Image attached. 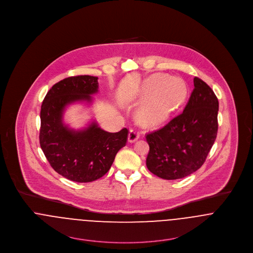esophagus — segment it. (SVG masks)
I'll return each mask as SVG.
<instances>
[{
	"instance_id": "esophagus-1",
	"label": "esophagus",
	"mask_w": 253,
	"mask_h": 253,
	"mask_svg": "<svg viewBox=\"0 0 253 253\" xmlns=\"http://www.w3.org/2000/svg\"><path fill=\"white\" fill-rule=\"evenodd\" d=\"M140 136V133H139V131L137 130H135V129H130L129 130V133H128V137H127V140H128V142H130V143H133V142H135L136 140H137L138 138Z\"/></svg>"
}]
</instances>
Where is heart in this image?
Listing matches in <instances>:
<instances>
[{
	"label": "heart",
	"instance_id": "1",
	"mask_svg": "<svg viewBox=\"0 0 253 253\" xmlns=\"http://www.w3.org/2000/svg\"><path fill=\"white\" fill-rule=\"evenodd\" d=\"M187 96V87L179 77L154 74L148 77L141 89V97L147 102L140 110L146 124H159L177 111Z\"/></svg>",
	"mask_w": 253,
	"mask_h": 253
}]
</instances>
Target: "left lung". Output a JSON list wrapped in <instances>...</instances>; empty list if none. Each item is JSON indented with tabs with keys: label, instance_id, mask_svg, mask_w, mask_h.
Masks as SVG:
<instances>
[{
	"label": "left lung",
	"instance_id": "1",
	"mask_svg": "<svg viewBox=\"0 0 253 253\" xmlns=\"http://www.w3.org/2000/svg\"><path fill=\"white\" fill-rule=\"evenodd\" d=\"M183 113L160 129L148 133V169L164 180L182 179L206 161L217 134L218 100L198 77Z\"/></svg>",
	"mask_w": 253,
	"mask_h": 253
}]
</instances>
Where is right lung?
Here are the masks:
<instances>
[{
  "label": "right lung",
  "mask_w": 253,
  "mask_h": 253,
  "mask_svg": "<svg viewBox=\"0 0 253 253\" xmlns=\"http://www.w3.org/2000/svg\"><path fill=\"white\" fill-rule=\"evenodd\" d=\"M97 89V77H68L48 91L42 105L40 144L46 159L57 173L77 183H89L104 176L127 141L126 127L112 133L101 129L95 122L81 130L65 125L66 107L76 101L91 103V94Z\"/></svg>",
  "instance_id": "1"
}]
</instances>
